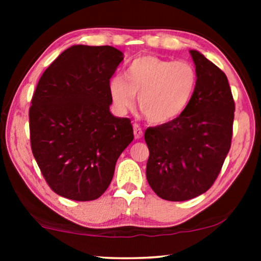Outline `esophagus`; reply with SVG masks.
Listing matches in <instances>:
<instances>
[{
    "instance_id": "esophagus-1",
    "label": "esophagus",
    "mask_w": 261,
    "mask_h": 261,
    "mask_svg": "<svg viewBox=\"0 0 261 261\" xmlns=\"http://www.w3.org/2000/svg\"><path fill=\"white\" fill-rule=\"evenodd\" d=\"M133 132H134L135 139H141L142 135H144V130H142L140 124H138V123L133 124Z\"/></svg>"
}]
</instances>
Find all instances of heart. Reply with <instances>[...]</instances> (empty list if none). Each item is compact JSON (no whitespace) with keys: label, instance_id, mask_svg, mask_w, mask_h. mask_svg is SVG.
<instances>
[{"label":"heart","instance_id":"b5f03b06","mask_svg":"<svg viewBox=\"0 0 261 261\" xmlns=\"http://www.w3.org/2000/svg\"><path fill=\"white\" fill-rule=\"evenodd\" d=\"M124 77L116 74L109 81V96L119 113L134 106L152 123L176 120L190 105L197 88V71L187 60L142 56L127 66Z\"/></svg>","mask_w":261,"mask_h":261}]
</instances>
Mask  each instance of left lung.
<instances>
[{"label": "left lung", "mask_w": 261, "mask_h": 261, "mask_svg": "<svg viewBox=\"0 0 261 261\" xmlns=\"http://www.w3.org/2000/svg\"><path fill=\"white\" fill-rule=\"evenodd\" d=\"M197 88L176 120L148 127L146 177L166 201L195 198L209 190L229 152L235 103L227 76L202 53L191 49Z\"/></svg>", "instance_id": "1"}]
</instances>
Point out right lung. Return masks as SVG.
I'll list each match as a JSON object with an SVG mask.
<instances>
[{
  "instance_id": "1",
  "label": "right lung",
  "mask_w": 261,
  "mask_h": 261,
  "mask_svg": "<svg viewBox=\"0 0 261 261\" xmlns=\"http://www.w3.org/2000/svg\"><path fill=\"white\" fill-rule=\"evenodd\" d=\"M122 59L123 53L112 46L73 45L38 82L30 108L31 147L59 196L97 199L133 140L130 120L109 109V81Z\"/></svg>"
}]
</instances>
